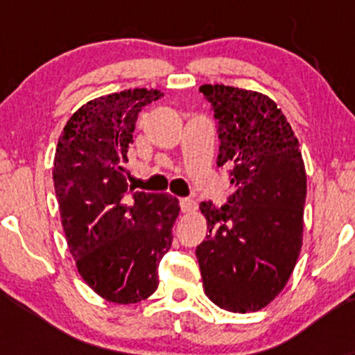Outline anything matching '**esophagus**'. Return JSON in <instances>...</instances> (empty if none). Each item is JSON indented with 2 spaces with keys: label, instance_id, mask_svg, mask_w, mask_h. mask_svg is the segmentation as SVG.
I'll return each instance as SVG.
<instances>
[{
  "label": "esophagus",
  "instance_id": "obj_1",
  "mask_svg": "<svg viewBox=\"0 0 355 355\" xmlns=\"http://www.w3.org/2000/svg\"><path fill=\"white\" fill-rule=\"evenodd\" d=\"M197 203H195L191 198H180V209L183 214H190V211L195 210Z\"/></svg>",
  "mask_w": 355,
  "mask_h": 355
}]
</instances>
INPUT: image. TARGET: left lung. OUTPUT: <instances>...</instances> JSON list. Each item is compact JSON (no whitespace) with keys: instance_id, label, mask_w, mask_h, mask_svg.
Here are the masks:
<instances>
[{"instance_id":"8db88e82","label":"left lung","mask_w":355,"mask_h":355,"mask_svg":"<svg viewBox=\"0 0 355 355\" xmlns=\"http://www.w3.org/2000/svg\"><path fill=\"white\" fill-rule=\"evenodd\" d=\"M230 166L232 193L202 202L209 235L197 247L203 288L229 312H255L282 292L302 247L307 177L299 140L275 101L259 92L202 85Z\"/></svg>"}]
</instances>
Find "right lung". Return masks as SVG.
Segmentation results:
<instances>
[{
  "label": "right lung",
  "instance_id": "add662e5",
  "mask_svg": "<svg viewBox=\"0 0 355 355\" xmlns=\"http://www.w3.org/2000/svg\"><path fill=\"white\" fill-rule=\"evenodd\" d=\"M162 96L135 88L88 101L67 121L55 152L53 182L76 268L115 304H137L157 291L180 211L173 195L133 191L126 182L138 113Z\"/></svg>",
  "mask_w": 355,
  "mask_h": 355
}]
</instances>
